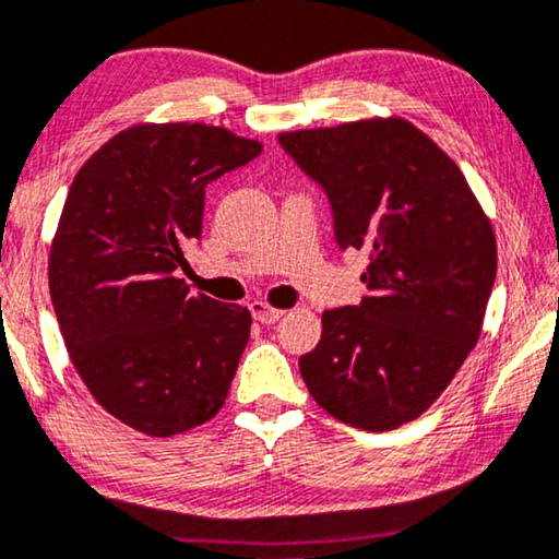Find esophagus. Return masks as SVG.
<instances>
[{"mask_svg":"<svg viewBox=\"0 0 559 559\" xmlns=\"http://www.w3.org/2000/svg\"><path fill=\"white\" fill-rule=\"evenodd\" d=\"M248 308H251L253 319L261 323H276L278 319H283V313H286V311H281V308L269 306L265 301H253Z\"/></svg>","mask_w":559,"mask_h":559,"instance_id":"esophagus-1","label":"esophagus"}]
</instances>
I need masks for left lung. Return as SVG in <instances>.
<instances>
[{"label":"left lung","mask_w":559,"mask_h":559,"mask_svg":"<svg viewBox=\"0 0 559 559\" xmlns=\"http://www.w3.org/2000/svg\"><path fill=\"white\" fill-rule=\"evenodd\" d=\"M281 147L329 198L341 251L369 255L359 306L323 311L298 359L316 404L391 431L437 402L477 344L497 243L456 163L402 118L281 132Z\"/></svg>","instance_id":"1"}]
</instances>
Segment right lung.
Segmentation results:
<instances>
[{
	"mask_svg": "<svg viewBox=\"0 0 559 559\" xmlns=\"http://www.w3.org/2000/svg\"><path fill=\"white\" fill-rule=\"evenodd\" d=\"M261 143L200 122L135 124L74 175L49 251V294L74 369L105 412L150 437L213 419L251 313L178 278L205 188Z\"/></svg>",
	"mask_w": 559,
	"mask_h": 559,
	"instance_id": "add662e5",
	"label": "right lung"
}]
</instances>
